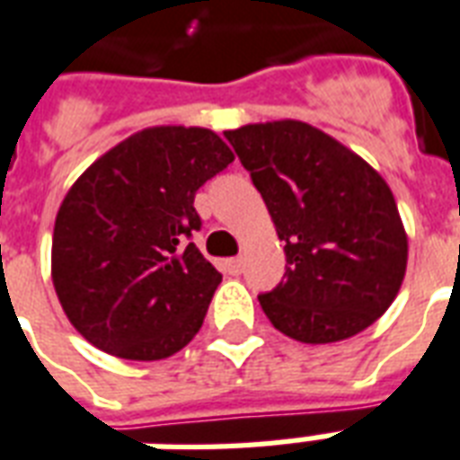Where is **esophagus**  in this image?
Wrapping results in <instances>:
<instances>
[{"instance_id": "esophagus-1", "label": "esophagus", "mask_w": 460, "mask_h": 460, "mask_svg": "<svg viewBox=\"0 0 460 460\" xmlns=\"http://www.w3.org/2000/svg\"><path fill=\"white\" fill-rule=\"evenodd\" d=\"M226 270H229L231 275H239L241 270H243V258H229V261H226Z\"/></svg>"}]
</instances>
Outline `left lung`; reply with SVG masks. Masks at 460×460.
Instances as JSON below:
<instances>
[{
    "label": "left lung",
    "mask_w": 460,
    "mask_h": 460,
    "mask_svg": "<svg viewBox=\"0 0 460 460\" xmlns=\"http://www.w3.org/2000/svg\"><path fill=\"white\" fill-rule=\"evenodd\" d=\"M285 241V280L258 295L270 324L302 343L351 339L402 288L407 231L393 190L322 128L280 119L224 131Z\"/></svg>",
    "instance_id": "8db88e82"
}]
</instances>
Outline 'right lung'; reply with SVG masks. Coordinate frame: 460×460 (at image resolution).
Returning <instances> with one entry per match:
<instances>
[{"mask_svg":"<svg viewBox=\"0 0 460 460\" xmlns=\"http://www.w3.org/2000/svg\"><path fill=\"white\" fill-rule=\"evenodd\" d=\"M231 161L212 128L151 126L75 180L56 217L50 278L92 346L161 360L195 339L221 282L187 243L202 224L195 192Z\"/></svg>","mask_w":460,"mask_h":460,"instance_id":"1","label":"right lung"}]
</instances>
